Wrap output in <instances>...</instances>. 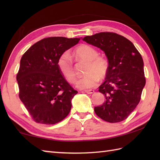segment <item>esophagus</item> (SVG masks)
Segmentation results:
<instances>
[{"label": "esophagus", "mask_w": 160, "mask_h": 160, "mask_svg": "<svg viewBox=\"0 0 160 160\" xmlns=\"http://www.w3.org/2000/svg\"><path fill=\"white\" fill-rule=\"evenodd\" d=\"M84 92L88 93V94H92L95 93V91L92 90V89H90V90H85L84 91Z\"/></svg>", "instance_id": "esophagus-1"}]
</instances>
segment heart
Wrapping results in <instances>:
<instances>
[{"instance_id": "obj_1", "label": "heart", "mask_w": 160, "mask_h": 160, "mask_svg": "<svg viewBox=\"0 0 160 160\" xmlns=\"http://www.w3.org/2000/svg\"><path fill=\"white\" fill-rule=\"evenodd\" d=\"M73 56L76 58L86 60L88 64L85 70L86 75L78 79L75 85L78 89H87L97 86L100 78H104L108 70L107 61L98 56V51L90 45H82L74 51ZM58 67L69 82H73L76 77L72 60L68 52H64L58 60Z\"/></svg>"}]
</instances>
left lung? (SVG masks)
<instances>
[{"label": "left lung", "mask_w": 160, "mask_h": 160, "mask_svg": "<svg viewBox=\"0 0 160 160\" xmlns=\"http://www.w3.org/2000/svg\"><path fill=\"white\" fill-rule=\"evenodd\" d=\"M82 39L102 50L108 62L105 81L99 87L106 100L94 107L95 112L111 123L124 120L140 102L146 84L141 54L130 40L115 33L100 32Z\"/></svg>", "instance_id": "obj_1"}]
</instances>
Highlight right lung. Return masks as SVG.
<instances>
[{"label": "right lung", "mask_w": 160, "mask_h": 160, "mask_svg": "<svg viewBox=\"0 0 160 160\" xmlns=\"http://www.w3.org/2000/svg\"><path fill=\"white\" fill-rule=\"evenodd\" d=\"M79 40L64 37L44 38L21 58L16 76L19 98L38 123L56 124L69 113L71 100L78 91L64 79L57 63L61 54Z\"/></svg>", "instance_id": "1"}]
</instances>
